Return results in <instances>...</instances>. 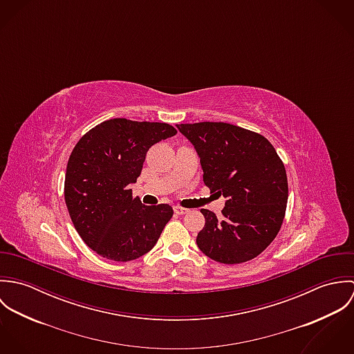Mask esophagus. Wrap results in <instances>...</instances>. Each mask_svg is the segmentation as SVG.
<instances>
[{"label": "esophagus", "mask_w": 354, "mask_h": 354, "mask_svg": "<svg viewBox=\"0 0 354 354\" xmlns=\"http://www.w3.org/2000/svg\"><path fill=\"white\" fill-rule=\"evenodd\" d=\"M174 212H176V214H178V215H184V214H187V212H188V209H187V208H184V207L176 205V207H174Z\"/></svg>", "instance_id": "obj_1"}]
</instances>
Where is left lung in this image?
Wrapping results in <instances>:
<instances>
[{
	"instance_id": "left-lung-1",
	"label": "left lung",
	"mask_w": 354,
	"mask_h": 354,
	"mask_svg": "<svg viewBox=\"0 0 354 354\" xmlns=\"http://www.w3.org/2000/svg\"><path fill=\"white\" fill-rule=\"evenodd\" d=\"M177 128L201 158L204 184L226 198L222 218L201 209L205 223L199 250L223 264L252 260L272 243L285 218L283 162L264 136L241 127L205 121Z\"/></svg>"
}]
</instances>
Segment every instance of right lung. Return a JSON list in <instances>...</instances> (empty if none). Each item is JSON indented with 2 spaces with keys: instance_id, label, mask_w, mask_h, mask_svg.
<instances>
[{
  "instance_id": "obj_1",
  "label": "right lung",
  "mask_w": 354,
  "mask_h": 354,
  "mask_svg": "<svg viewBox=\"0 0 354 354\" xmlns=\"http://www.w3.org/2000/svg\"><path fill=\"white\" fill-rule=\"evenodd\" d=\"M176 133L165 122L113 118L77 142L66 165L64 195L76 232L94 252L129 261L153 248L173 208L142 204L129 185L152 146Z\"/></svg>"
}]
</instances>
